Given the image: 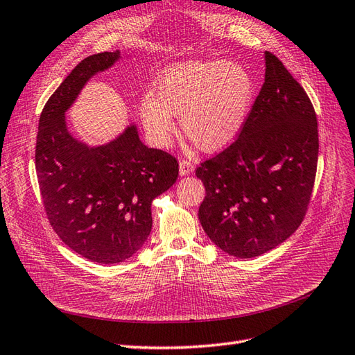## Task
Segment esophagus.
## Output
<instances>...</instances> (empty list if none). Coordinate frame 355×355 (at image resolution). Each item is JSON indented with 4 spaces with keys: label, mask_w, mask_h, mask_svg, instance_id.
Segmentation results:
<instances>
[{
    "label": "esophagus",
    "mask_w": 355,
    "mask_h": 355,
    "mask_svg": "<svg viewBox=\"0 0 355 355\" xmlns=\"http://www.w3.org/2000/svg\"><path fill=\"white\" fill-rule=\"evenodd\" d=\"M193 169H195V165L192 163V160H187V159H181L180 160V174L181 175L192 174Z\"/></svg>",
    "instance_id": "esophagus-1"
}]
</instances>
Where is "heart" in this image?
Instances as JSON below:
<instances>
[{"label": "heart", "mask_w": 355, "mask_h": 355, "mask_svg": "<svg viewBox=\"0 0 355 355\" xmlns=\"http://www.w3.org/2000/svg\"><path fill=\"white\" fill-rule=\"evenodd\" d=\"M253 93L250 73L237 62L186 61L169 67L144 96L139 116L156 144H166L174 133V114L195 147L217 151L240 133Z\"/></svg>", "instance_id": "heart-1"}]
</instances>
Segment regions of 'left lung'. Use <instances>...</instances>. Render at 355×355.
Returning <instances> with one entry per match:
<instances>
[{
    "label": "left lung",
    "instance_id": "left-lung-1",
    "mask_svg": "<svg viewBox=\"0 0 355 355\" xmlns=\"http://www.w3.org/2000/svg\"><path fill=\"white\" fill-rule=\"evenodd\" d=\"M266 83L237 139L196 168L205 186L199 222L228 255L259 257L302 225L318 165V121L311 98L275 53Z\"/></svg>",
    "mask_w": 355,
    "mask_h": 355
}]
</instances>
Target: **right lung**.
<instances>
[{
  "label": "right lung",
  "mask_w": 355,
  "mask_h": 355,
  "mask_svg": "<svg viewBox=\"0 0 355 355\" xmlns=\"http://www.w3.org/2000/svg\"><path fill=\"white\" fill-rule=\"evenodd\" d=\"M120 52L83 60L44 105L35 141V171L44 213L61 241L98 264L135 255L151 231L153 199L175 183L178 162L148 148L136 127L103 147L88 148L67 132L64 112L87 80Z\"/></svg>",
  "instance_id": "1"
}]
</instances>
